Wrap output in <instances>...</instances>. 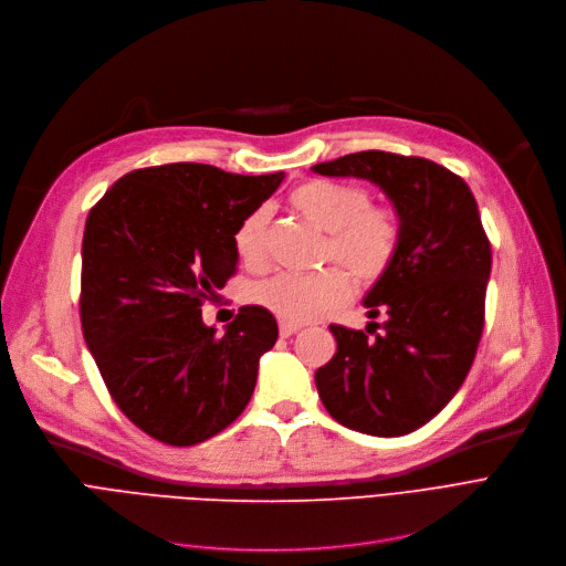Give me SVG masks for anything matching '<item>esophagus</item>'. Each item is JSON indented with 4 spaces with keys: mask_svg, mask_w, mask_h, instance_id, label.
I'll return each instance as SVG.
<instances>
[{
    "mask_svg": "<svg viewBox=\"0 0 566 566\" xmlns=\"http://www.w3.org/2000/svg\"><path fill=\"white\" fill-rule=\"evenodd\" d=\"M279 332H281L283 338H290L292 334L300 332V325H290V322H281V329Z\"/></svg>",
    "mask_w": 566,
    "mask_h": 566,
    "instance_id": "esophagus-1",
    "label": "esophagus"
}]
</instances>
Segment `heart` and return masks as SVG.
Wrapping results in <instances>:
<instances>
[{"instance_id":"heart-1","label":"heart","mask_w":566,"mask_h":566,"mask_svg":"<svg viewBox=\"0 0 566 566\" xmlns=\"http://www.w3.org/2000/svg\"><path fill=\"white\" fill-rule=\"evenodd\" d=\"M294 211L317 230L329 232L325 255L345 266L357 283H375L391 266L398 251V226L387 209L370 207L361 186L313 179L290 193ZM269 211H251L234 230V251L251 269L264 264ZM349 294V283L338 269L317 274H279L260 281L251 300L290 325H302L340 306Z\"/></svg>"}]
</instances>
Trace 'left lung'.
I'll use <instances>...</instances> for the list:
<instances>
[{"label": "left lung", "mask_w": 566, "mask_h": 566, "mask_svg": "<svg viewBox=\"0 0 566 566\" xmlns=\"http://www.w3.org/2000/svg\"><path fill=\"white\" fill-rule=\"evenodd\" d=\"M313 172L375 184L398 219L396 258L364 297L368 317L385 315V332L368 338L332 325L338 347L315 370L317 394L347 428L408 436L461 389L476 355L491 279L476 200L433 160L378 149L317 164Z\"/></svg>", "instance_id": "8db88e82"}]
</instances>
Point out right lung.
Returning <instances> with one entry per match:
<instances>
[{"label":"right lung","instance_id":"1","mask_svg":"<svg viewBox=\"0 0 566 566\" xmlns=\"http://www.w3.org/2000/svg\"><path fill=\"white\" fill-rule=\"evenodd\" d=\"M285 172L244 177L205 164L133 170L92 207L80 319L119 410L147 436L191 447L230 426L279 338L274 315L241 306L219 336L202 302L239 255L234 230Z\"/></svg>","mask_w":566,"mask_h":566}]
</instances>
